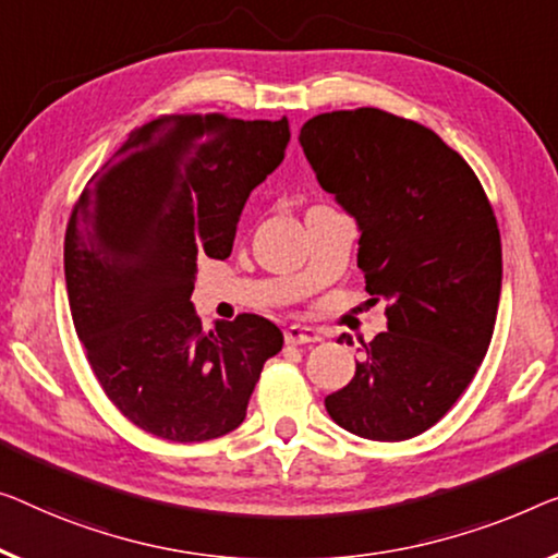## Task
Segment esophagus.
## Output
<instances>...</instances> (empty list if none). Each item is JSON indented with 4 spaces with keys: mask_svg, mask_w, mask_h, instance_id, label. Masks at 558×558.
<instances>
[{
    "mask_svg": "<svg viewBox=\"0 0 558 558\" xmlns=\"http://www.w3.org/2000/svg\"><path fill=\"white\" fill-rule=\"evenodd\" d=\"M320 336L311 328H303V326H290L286 330V343L288 345H307V343H318Z\"/></svg>",
    "mask_w": 558,
    "mask_h": 558,
    "instance_id": "obj_1",
    "label": "esophagus"
}]
</instances>
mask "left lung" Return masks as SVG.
Masks as SVG:
<instances>
[{
  "instance_id": "left-lung-1",
  "label": "left lung",
  "mask_w": 558,
  "mask_h": 558,
  "mask_svg": "<svg viewBox=\"0 0 558 558\" xmlns=\"http://www.w3.org/2000/svg\"><path fill=\"white\" fill-rule=\"evenodd\" d=\"M298 140L320 187L359 222L365 290L388 303V330L363 343L353 380L326 409L361 438H413L451 411L492 343L501 295L494 207L434 130L376 107L318 114Z\"/></svg>"
}]
</instances>
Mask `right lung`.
<instances>
[{
  "instance_id": "obj_1",
  "label": "right lung",
  "mask_w": 558,
  "mask_h": 558,
  "mask_svg": "<svg viewBox=\"0 0 558 558\" xmlns=\"http://www.w3.org/2000/svg\"><path fill=\"white\" fill-rule=\"evenodd\" d=\"M288 120L162 114L93 174L64 235L74 330L99 386L147 434L197 444L245 421L282 332L243 313L205 330L197 260H226L245 199L278 168Z\"/></svg>"
}]
</instances>
